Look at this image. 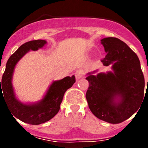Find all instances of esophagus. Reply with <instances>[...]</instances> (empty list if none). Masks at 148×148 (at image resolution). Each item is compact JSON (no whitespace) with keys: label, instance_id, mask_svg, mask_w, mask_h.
<instances>
[{"label":"esophagus","instance_id":"1","mask_svg":"<svg viewBox=\"0 0 148 148\" xmlns=\"http://www.w3.org/2000/svg\"><path fill=\"white\" fill-rule=\"evenodd\" d=\"M83 75H84V73L82 70H77V71L75 73V78H76V80H78V79H80L81 78H82Z\"/></svg>","mask_w":148,"mask_h":148}]
</instances>
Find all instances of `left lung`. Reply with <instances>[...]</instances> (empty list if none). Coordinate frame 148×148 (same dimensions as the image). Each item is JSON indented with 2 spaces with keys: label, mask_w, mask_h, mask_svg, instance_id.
Listing matches in <instances>:
<instances>
[{
  "label": "left lung",
  "mask_w": 148,
  "mask_h": 148,
  "mask_svg": "<svg viewBox=\"0 0 148 148\" xmlns=\"http://www.w3.org/2000/svg\"><path fill=\"white\" fill-rule=\"evenodd\" d=\"M107 55L101 60L112 65L113 72L89 73L86 99L89 108L98 119L119 124L129 119L140 108L144 99L145 78L138 56L116 38L101 40Z\"/></svg>",
  "instance_id": "8db88e82"
}]
</instances>
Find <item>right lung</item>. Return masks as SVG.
<instances>
[{
  "label": "right lung",
  "mask_w": 148,
  "mask_h": 148,
  "mask_svg": "<svg viewBox=\"0 0 148 148\" xmlns=\"http://www.w3.org/2000/svg\"><path fill=\"white\" fill-rule=\"evenodd\" d=\"M46 44L47 41L44 40H35L22 44L8 59L2 79L1 80L0 78V100L2 96L13 116L30 125H40L53 118L59 111L65 92L75 82L74 75L55 81L49 87L44 97L35 104H23L16 99L12 84L15 65L29 51L38 50Z\"/></svg>",
  "instance_id": "1"
}]
</instances>
